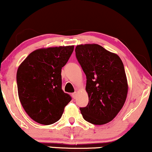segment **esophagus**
I'll list each match as a JSON object with an SVG mask.
<instances>
[{"label":"esophagus","mask_w":152,"mask_h":152,"mask_svg":"<svg viewBox=\"0 0 152 152\" xmlns=\"http://www.w3.org/2000/svg\"><path fill=\"white\" fill-rule=\"evenodd\" d=\"M76 96H77V93H76V92H75V93H74L72 94V97H73V98L74 99H76Z\"/></svg>","instance_id":"esophagus-1"}]
</instances>
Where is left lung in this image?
<instances>
[{
    "mask_svg": "<svg viewBox=\"0 0 152 152\" xmlns=\"http://www.w3.org/2000/svg\"><path fill=\"white\" fill-rule=\"evenodd\" d=\"M75 52L87 78L89 102L80 107L82 116L90 124H107L118 114L127 97L124 64L118 55L97 44L77 45Z\"/></svg>",
    "mask_w": 152,
    "mask_h": 152,
    "instance_id": "obj_1",
    "label": "left lung"
}]
</instances>
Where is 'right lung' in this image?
I'll return each mask as SVG.
<instances>
[{
	"mask_svg": "<svg viewBox=\"0 0 152 152\" xmlns=\"http://www.w3.org/2000/svg\"><path fill=\"white\" fill-rule=\"evenodd\" d=\"M74 46L38 49L19 66L17 83L23 108L36 122L50 125L59 120L72 97L62 89V68Z\"/></svg>",
	"mask_w": 152,
	"mask_h": 152,
	"instance_id": "obj_1",
	"label": "right lung"
}]
</instances>
